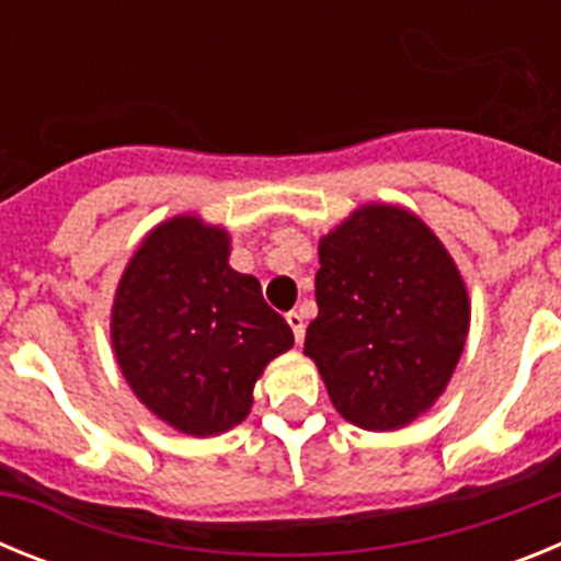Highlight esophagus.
Segmentation results:
<instances>
[{
    "label": "esophagus",
    "instance_id": "obj_1",
    "mask_svg": "<svg viewBox=\"0 0 561 561\" xmlns=\"http://www.w3.org/2000/svg\"><path fill=\"white\" fill-rule=\"evenodd\" d=\"M286 323H289L291 334H295V342H304V336H306L304 314H297V311H289V314H286Z\"/></svg>",
    "mask_w": 561,
    "mask_h": 561
}]
</instances>
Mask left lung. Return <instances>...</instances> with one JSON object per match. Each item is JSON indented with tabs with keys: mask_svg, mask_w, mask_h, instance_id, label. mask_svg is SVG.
Listing matches in <instances>:
<instances>
[{
	"mask_svg": "<svg viewBox=\"0 0 561 561\" xmlns=\"http://www.w3.org/2000/svg\"><path fill=\"white\" fill-rule=\"evenodd\" d=\"M314 297L304 351L342 419L385 433L444 393L469 331V297L413 213L368 205L329 232Z\"/></svg>",
	"mask_w": 561,
	"mask_h": 561,
	"instance_id": "8db88e82",
	"label": "left lung"
}]
</instances>
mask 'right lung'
I'll return each mask as SVG.
<instances>
[{
	"label": "right lung",
	"instance_id": "right-lung-1",
	"mask_svg": "<svg viewBox=\"0 0 561 561\" xmlns=\"http://www.w3.org/2000/svg\"><path fill=\"white\" fill-rule=\"evenodd\" d=\"M227 255L225 230L180 216L142 241L114 297L123 376L153 415L187 435L247 419L266 362L295 342L261 284L230 270Z\"/></svg>",
	"mask_w": 561,
	"mask_h": 561
}]
</instances>
